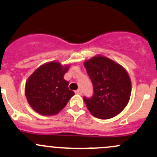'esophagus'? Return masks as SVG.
I'll use <instances>...</instances> for the list:
<instances>
[{
  "mask_svg": "<svg viewBox=\"0 0 157 157\" xmlns=\"http://www.w3.org/2000/svg\"><path fill=\"white\" fill-rule=\"evenodd\" d=\"M76 94H82V91L80 89H77V91H75Z\"/></svg>",
  "mask_w": 157,
  "mask_h": 157,
  "instance_id": "34e87169",
  "label": "esophagus"
}]
</instances>
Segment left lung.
Returning a JSON list of instances; mask_svg holds the SVG:
<instances>
[{"mask_svg": "<svg viewBox=\"0 0 157 157\" xmlns=\"http://www.w3.org/2000/svg\"><path fill=\"white\" fill-rule=\"evenodd\" d=\"M83 65L94 88L93 97L83 99L89 111L100 119L118 115L127 106L131 94V80L126 69L102 55L86 60Z\"/></svg>", "mask_w": 157, "mask_h": 157, "instance_id": "8db88e82", "label": "left lung"}]
</instances>
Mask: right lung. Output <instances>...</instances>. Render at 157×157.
<instances>
[{
  "label": "right lung",
  "instance_id": "right-lung-1",
  "mask_svg": "<svg viewBox=\"0 0 157 157\" xmlns=\"http://www.w3.org/2000/svg\"><path fill=\"white\" fill-rule=\"evenodd\" d=\"M70 65H63L59 61L48 62L28 77L25 83V96L34 111L44 116L56 115L75 95V92L68 89L69 82L64 79Z\"/></svg>",
  "mask_w": 157,
  "mask_h": 157
}]
</instances>
